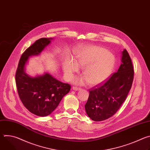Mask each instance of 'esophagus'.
<instances>
[{"mask_svg":"<svg viewBox=\"0 0 150 150\" xmlns=\"http://www.w3.org/2000/svg\"><path fill=\"white\" fill-rule=\"evenodd\" d=\"M72 88H73V90H76V91H78V90H81V88H80V87H76V86H74Z\"/></svg>","mask_w":150,"mask_h":150,"instance_id":"34e87169","label":"esophagus"}]
</instances>
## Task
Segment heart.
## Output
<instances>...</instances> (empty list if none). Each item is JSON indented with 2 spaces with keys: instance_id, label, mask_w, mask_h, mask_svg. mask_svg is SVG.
<instances>
[{
  "instance_id": "heart-1",
  "label": "heart",
  "mask_w": 150,
  "mask_h": 150,
  "mask_svg": "<svg viewBox=\"0 0 150 150\" xmlns=\"http://www.w3.org/2000/svg\"><path fill=\"white\" fill-rule=\"evenodd\" d=\"M77 65L83 68L82 74L90 85H97L104 81L110 75L114 67L115 59L108 50L100 47H85L77 56ZM63 70L69 79H72L74 73L77 71L76 63L68 60L64 63ZM75 82L82 83L83 78H77Z\"/></svg>"
}]
</instances>
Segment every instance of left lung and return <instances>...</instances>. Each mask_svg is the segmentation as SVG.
<instances>
[{
	"label": "left lung",
	"instance_id": "8db88e82",
	"mask_svg": "<svg viewBox=\"0 0 150 150\" xmlns=\"http://www.w3.org/2000/svg\"><path fill=\"white\" fill-rule=\"evenodd\" d=\"M134 76L132 62L125 49L117 72L89 90V97L85 105L88 116L96 122L113 116L126 100L132 87Z\"/></svg>",
	"mask_w": 150,
	"mask_h": 150
}]
</instances>
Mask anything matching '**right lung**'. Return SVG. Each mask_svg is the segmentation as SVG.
<instances>
[{
    "label": "right lung",
    "mask_w": 150,
    "mask_h": 150,
    "mask_svg": "<svg viewBox=\"0 0 150 150\" xmlns=\"http://www.w3.org/2000/svg\"><path fill=\"white\" fill-rule=\"evenodd\" d=\"M52 38H41L35 41L23 53L15 74L19 97L25 108L31 113L44 117L51 114L63 97L71 90V85L62 82L49 74L31 78L24 72L28 57L39 54Z\"/></svg>",
    "instance_id": "obj_1"
}]
</instances>
